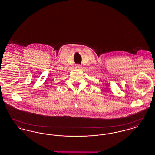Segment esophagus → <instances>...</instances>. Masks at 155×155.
<instances>
[{
    "instance_id": "34e87169",
    "label": "esophagus",
    "mask_w": 155,
    "mask_h": 155,
    "mask_svg": "<svg viewBox=\"0 0 155 155\" xmlns=\"http://www.w3.org/2000/svg\"><path fill=\"white\" fill-rule=\"evenodd\" d=\"M75 68H76L77 69H78V70H80V69L82 68V66H80V65H79V64H78V65H77V66H76Z\"/></svg>"
}]
</instances>
